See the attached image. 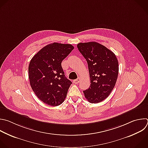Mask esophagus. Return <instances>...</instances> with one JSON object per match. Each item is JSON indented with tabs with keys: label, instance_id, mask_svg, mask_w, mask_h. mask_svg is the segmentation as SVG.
<instances>
[{
	"label": "esophagus",
	"instance_id": "obj_1",
	"mask_svg": "<svg viewBox=\"0 0 148 148\" xmlns=\"http://www.w3.org/2000/svg\"><path fill=\"white\" fill-rule=\"evenodd\" d=\"M79 81H80V78H78L77 79H74V80L73 81V82H74L75 84H78L79 82Z\"/></svg>",
	"mask_w": 148,
	"mask_h": 148
}]
</instances>
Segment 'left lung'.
<instances>
[{
  "mask_svg": "<svg viewBox=\"0 0 148 148\" xmlns=\"http://www.w3.org/2000/svg\"><path fill=\"white\" fill-rule=\"evenodd\" d=\"M77 47L87 62L91 83L83 91L84 96L91 103H99L109 96L116 85L118 60L113 52L96 42L79 43Z\"/></svg>",
  "mask_w": 148,
  "mask_h": 148,
  "instance_id": "obj_1",
  "label": "left lung"
}]
</instances>
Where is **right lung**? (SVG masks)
I'll use <instances>...</instances> for the list:
<instances>
[{
  "instance_id": "1",
  "label": "right lung",
  "mask_w": 148,
  "mask_h": 148,
  "mask_svg": "<svg viewBox=\"0 0 148 148\" xmlns=\"http://www.w3.org/2000/svg\"><path fill=\"white\" fill-rule=\"evenodd\" d=\"M70 44L54 42L34 55L28 67L31 86L39 99L52 106L62 104L72 82L64 75L62 61L73 50Z\"/></svg>"
}]
</instances>
